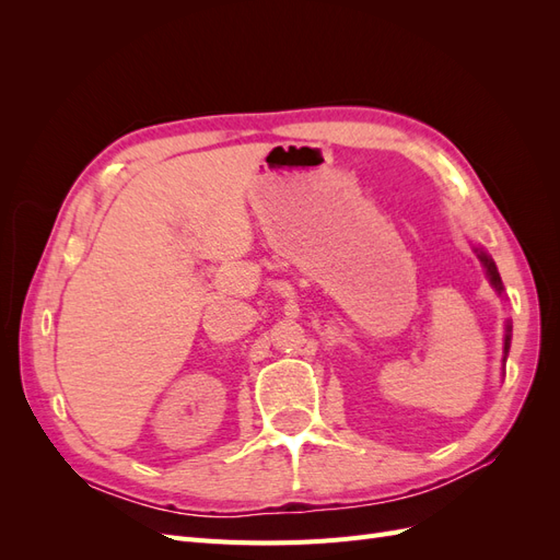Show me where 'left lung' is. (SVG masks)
<instances>
[{"mask_svg": "<svg viewBox=\"0 0 560 560\" xmlns=\"http://www.w3.org/2000/svg\"><path fill=\"white\" fill-rule=\"evenodd\" d=\"M474 252H477V257L481 259V264H483V268H486V276H488L490 284L495 287V292H498V294H502V278H500V273H498V266H495V261L490 259L483 249H474ZM510 343H512V325H510V322H506V331H504V358H506V352H510Z\"/></svg>", "mask_w": 560, "mask_h": 560, "instance_id": "8db88e82", "label": "left lung"}]
</instances>
